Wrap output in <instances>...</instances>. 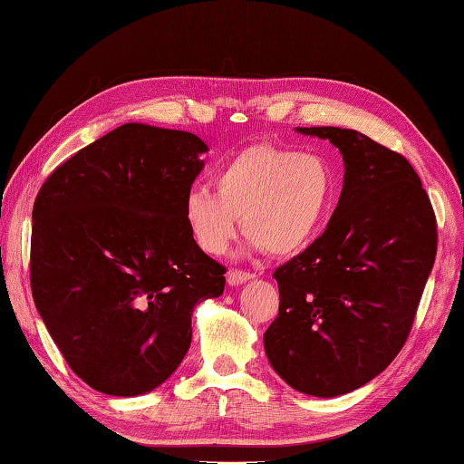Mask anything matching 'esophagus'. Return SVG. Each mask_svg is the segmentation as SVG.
Segmentation results:
<instances>
[{"instance_id":"1","label":"esophagus","mask_w":464,"mask_h":464,"mask_svg":"<svg viewBox=\"0 0 464 464\" xmlns=\"http://www.w3.org/2000/svg\"><path fill=\"white\" fill-rule=\"evenodd\" d=\"M251 277H254V274L246 272V269H229V274H227V282H229L231 285H237V284L251 280Z\"/></svg>"}]
</instances>
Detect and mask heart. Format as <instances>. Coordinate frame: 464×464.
Wrapping results in <instances>:
<instances>
[{
    "mask_svg": "<svg viewBox=\"0 0 464 464\" xmlns=\"http://www.w3.org/2000/svg\"><path fill=\"white\" fill-rule=\"evenodd\" d=\"M215 187H195L184 198L190 237L208 256L225 254L239 218L256 247L296 254L323 229L336 198V176L323 156L266 144L235 154Z\"/></svg>",
    "mask_w": 464,
    "mask_h": 464,
    "instance_id": "heart-1",
    "label": "heart"
}]
</instances>
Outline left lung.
I'll use <instances>...</instances> for the list:
<instances>
[{
    "mask_svg": "<svg viewBox=\"0 0 464 464\" xmlns=\"http://www.w3.org/2000/svg\"><path fill=\"white\" fill-rule=\"evenodd\" d=\"M328 140L344 162L324 233L280 266V310L264 334L285 383L318 398L372 382L408 341L432 272L436 217L398 151L355 130L296 128Z\"/></svg>",
    "mask_w": 464,
    "mask_h": 464,
    "instance_id": "left-lung-1",
    "label": "left lung"
}]
</instances>
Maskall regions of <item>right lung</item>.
I'll use <instances>...</instances> for the list:
<instances>
[{"instance_id": "1", "label": "right lung", "mask_w": 464, "mask_h": 464, "mask_svg": "<svg viewBox=\"0 0 464 464\" xmlns=\"http://www.w3.org/2000/svg\"><path fill=\"white\" fill-rule=\"evenodd\" d=\"M203 151L195 133L125 123L58 166L34 200V302L101 393L164 383L190 347L192 308L223 294L225 266L184 221Z\"/></svg>"}]
</instances>
